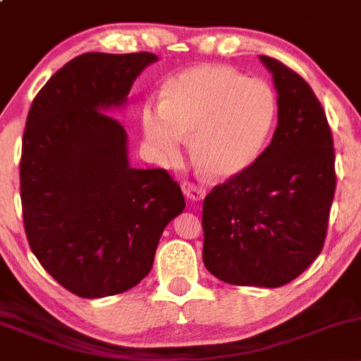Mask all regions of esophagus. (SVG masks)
Returning <instances> with one entry per match:
<instances>
[{
    "label": "esophagus",
    "mask_w": 361,
    "mask_h": 361,
    "mask_svg": "<svg viewBox=\"0 0 361 361\" xmlns=\"http://www.w3.org/2000/svg\"><path fill=\"white\" fill-rule=\"evenodd\" d=\"M181 190L187 195V199L193 200V202H199V200H202L204 197H206V188H204L202 185L192 183V181H185V183L181 185Z\"/></svg>",
    "instance_id": "esophagus-1"
}]
</instances>
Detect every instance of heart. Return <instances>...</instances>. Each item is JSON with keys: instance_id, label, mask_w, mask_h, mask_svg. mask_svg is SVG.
I'll return each mask as SVG.
<instances>
[{"instance_id": "heart-1", "label": "heart", "mask_w": 361, "mask_h": 361, "mask_svg": "<svg viewBox=\"0 0 361 361\" xmlns=\"http://www.w3.org/2000/svg\"><path fill=\"white\" fill-rule=\"evenodd\" d=\"M275 119V97L259 79L225 66H197L168 79L159 109L142 112L147 149L161 161L190 138L193 164L209 176H233L263 150Z\"/></svg>"}]
</instances>
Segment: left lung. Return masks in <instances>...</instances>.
I'll use <instances>...</instances> for the list:
<instances>
[{
    "mask_svg": "<svg viewBox=\"0 0 361 361\" xmlns=\"http://www.w3.org/2000/svg\"><path fill=\"white\" fill-rule=\"evenodd\" d=\"M279 93L271 143L204 199L202 259L233 286L280 287L324 247L336 192V155L324 107L308 82L259 56Z\"/></svg>",
    "mask_w": 361,
    "mask_h": 361,
    "instance_id": "left-lung-1",
    "label": "left lung"
}]
</instances>
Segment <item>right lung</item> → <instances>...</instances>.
Listing matches in <instances>:
<instances>
[{"instance_id":"1","label":"right lung","mask_w":361,"mask_h":361,"mask_svg":"<svg viewBox=\"0 0 361 361\" xmlns=\"http://www.w3.org/2000/svg\"><path fill=\"white\" fill-rule=\"evenodd\" d=\"M149 51L82 53L48 79L22 136L20 199L30 250L63 289L86 299L149 275L168 223L185 209L166 169L128 162L123 107Z\"/></svg>"}]
</instances>
